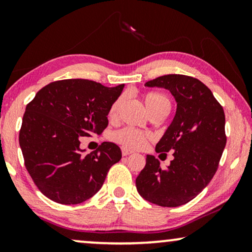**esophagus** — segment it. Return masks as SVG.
<instances>
[{
  "mask_svg": "<svg viewBox=\"0 0 252 252\" xmlns=\"http://www.w3.org/2000/svg\"><path fill=\"white\" fill-rule=\"evenodd\" d=\"M122 154H123V156H128V155L133 154V151L127 149V148H122Z\"/></svg>",
  "mask_w": 252,
  "mask_h": 252,
  "instance_id": "34e87169",
  "label": "esophagus"
}]
</instances>
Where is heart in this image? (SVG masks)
<instances>
[{
    "instance_id": "1",
    "label": "heart",
    "mask_w": 252,
    "mask_h": 252,
    "mask_svg": "<svg viewBox=\"0 0 252 252\" xmlns=\"http://www.w3.org/2000/svg\"><path fill=\"white\" fill-rule=\"evenodd\" d=\"M144 104H146L148 111L154 112L160 109L170 110L171 103L166 96L159 93H148L144 95ZM123 102V97H118L112 103L109 109V118L115 119L118 113V109ZM112 139L122 144L125 148L129 149H142L148 144L149 141L153 140V135L150 133L142 132V130L135 129L133 127H124V128L117 130L112 134Z\"/></svg>"
}]
</instances>
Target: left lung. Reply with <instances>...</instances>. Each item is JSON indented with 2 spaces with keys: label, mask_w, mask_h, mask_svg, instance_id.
I'll use <instances>...</instances> for the list:
<instances>
[{
  "label": "left lung",
  "mask_w": 252,
  "mask_h": 252,
  "mask_svg": "<svg viewBox=\"0 0 252 252\" xmlns=\"http://www.w3.org/2000/svg\"><path fill=\"white\" fill-rule=\"evenodd\" d=\"M147 87L171 92L177 112L156 144V153L173 151V160L161 168L147 155L146 166L137 175L139 194L153 204L175 208L195 198L212 180L226 146L225 112L212 92L198 79L167 74L146 82Z\"/></svg>",
  "instance_id": "8db88e82"
}]
</instances>
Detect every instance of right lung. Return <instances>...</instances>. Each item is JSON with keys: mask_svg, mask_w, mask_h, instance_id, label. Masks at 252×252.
I'll list each match as a JSON object with an SVG mask.
<instances>
[{"mask_svg": "<svg viewBox=\"0 0 252 252\" xmlns=\"http://www.w3.org/2000/svg\"><path fill=\"white\" fill-rule=\"evenodd\" d=\"M124 86L105 87L86 79L54 81L26 105L19 144L34 184L44 196L61 204H79L101 189L122 150L112 142L85 154L80 139L101 134L109 109Z\"/></svg>", "mask_w": 252, "mask_h": 252, "instance_id": "right-lung-1", "label": "right lung"}]
</instances>
